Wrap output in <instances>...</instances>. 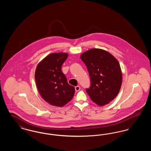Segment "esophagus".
Masks as SVG:
<instances>
[{
  "label": "esophagus",
  "mask_w": 151,
  "mask_h": 151,
  "mask_svg": "<svg viewBox=\"0 0 151 151\" xmlns=\"http://www.w3.org/2000/svg\"><path fill=\"white\" fill-rule=\"evenodd\" d=\"M75 91H76V92H78V91H79V90L80 89V86H75Z\"/></svg>",
  "instance_id": "34e87169"
}]
</instances>
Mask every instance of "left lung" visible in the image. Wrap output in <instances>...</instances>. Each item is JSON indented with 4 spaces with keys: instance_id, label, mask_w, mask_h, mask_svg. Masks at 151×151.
<instances>
[{
    "instance_id": "left-lung-1",
    "label": "left lung",
    "mask_w": 151,
    "mask_h": 151,
    "mask_svg": "<svg viewBox=\"0 0 151 151\" xmlns=\"http://www.w3.org/2000/svg\"><path fill=\"white\" fill-rule=\"evenodd\" d=\"M80 58L88 69L91 86L86 93L99 106L114 100L122 85L119 63L111 54L100 49H92L83 53Z\"/></svg>"
}]
</instances>
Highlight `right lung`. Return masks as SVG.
Here are the masks:
<instances>
[{
  "label": "right lung",
  "mask_w": 151,
  "mask_h": 151,
  "mask_svg": "<svg viewBox=\"0 0 151 151\" xmlns=\"http://www.w3.org/2000/svg\"><path fill=\"white\" fill-rule=\"evenodd\" d=\"M68 57L64 52L52 53L37 65L35 80L38 92L43 100L51 105L62 107L72 100L74 86H70L62 65Z\"/></svg>",
  "instance_id": "right-lung-1"
}]
</instances>
